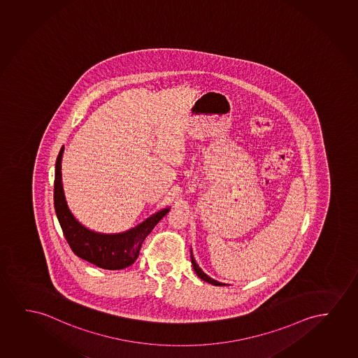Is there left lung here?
Returning a JSON list of instances; mask_svg holds the SVG:
<instances>
[{"instance_id": "obj_1", "label": "left lung", "mask_w": 358, "mask_h": 358, "mask_svg": "<svg viewBox=\"0 0 358 358\" xmlns=\"http://www.w3.org/2000/svg\"><path fill=\"white\" fill-rule=\"evenodd\" d=\"M191 259L192 264H193V269L196 271V274L201 278V280H204L206 282H209V284L214 285V286H225V284H222V282H219V281H216V280L211 279L210 276H208V275L203 271V270L199 268V265L196 264V259H194V257L192 255L191 250Z\"/></svg>"}]
</instances>
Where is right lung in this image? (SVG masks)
<instances>
[{"instance_id": "obj_1", "label": "right lung", "mask_w": 358, "mask_h": 358, "mask_svg": "<svg viewBox=\"0 0 358 358\" xmlns=\"http://www.w3.org/2000/svg\"><path fill=\"white\" fill-rule=\"evenodd\" d=\"M62 154L64 147L59 150L55 166L54 204L59 225L69 247L79 258L103 269L120 270L132 265L139 255L145 237L166 215L170 208L157 211L142 224L122 234L106 235L89 230L74 217L64 198L61 173Z\"/></svg>"}]
</instances>
